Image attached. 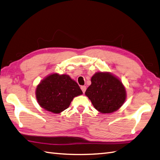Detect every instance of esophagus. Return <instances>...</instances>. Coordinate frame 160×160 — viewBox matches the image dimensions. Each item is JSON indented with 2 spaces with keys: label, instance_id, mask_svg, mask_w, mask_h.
I'll return each mask as SVG.
<instances>
[{
  "label": "esophagus",
  "instance_id": "esophagus-1",
  "mask_svg": "<svg viewBox=\"0 0 160 160\" xmlns=\"http://www.w3.org/2000/svg\"><path fill=\"white\" fill-rule=\"evenodd\" d=\"M86 89H87V87H85V86H82V87H81V90L82 91L83 93H84L85 91H86Z\"/></svg>",
  "mask_w": 160,
  "mask_h": 160
}]
</instances>
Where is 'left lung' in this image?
Returning a JSON list of instances; mask_svg holds the SVG:
<instances>
[{
  "mask_svg": "<svg viewBox=\"0 0 160 160\" xmlns=\"http://www.w3.org/2000/svg\"><path fill=\"white\" fill-rule=\"evenodd\" d=\"M85 95L95 108L103 114L117 110L126 99L125 88L121 80L108 72L94 74Z\"/></svg>",
  "mask_w": 160,
  "mask_h": 160,
  "instance_id": "1",
  "label": "left lung"
}]
</instances>
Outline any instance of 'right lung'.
<instances>
[{
    "mask_svg": "<svg viewBox=\"0 0 160 160\" xmlns=\"http://www.w3.org/2000/svg\"><path fill=\"white\" fill-rule=\"evenodd\" d=\"M35 93L41 107L58 114L69 108L73 99L82 94V91L68 75L52 73L38 84Z\"/></svg>",
    "mask_w": 160,
    "mask_h": 160,
    "instance_id": "obj_1",
    "label": "right lung"
}]
</instances>
